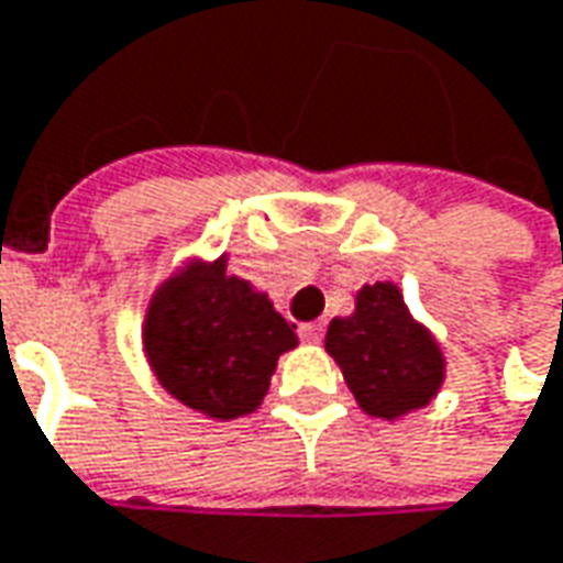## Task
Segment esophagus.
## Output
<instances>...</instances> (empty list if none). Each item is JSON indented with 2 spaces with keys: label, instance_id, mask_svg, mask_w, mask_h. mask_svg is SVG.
I'll return each mask as SVG.
<instances>
[{
  "label": "esophagus",
  "instance_id": "1",
  "mask_svg": "<svg viewBox=\"0 0 563 563\" xmlns=\"http://www.w3.org/2000/svg\"><path fill=\"white\" fill-rule=\"evenodd\" d=\"M300 338H303V341H310V344H319V341H322V325H319V322H307V325H300Z\"/></svg>",
  "mask_w": 563,
  "mask_h": 563
}]
</instances>
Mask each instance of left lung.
<instances>
[{
  "instance_id": "1",
  "label": "left lung",
  "mask_w": 563,
  "mask_h": 563,
  "mask_svg": "<svg viewBox=\"0 0 563 563\" xmlns=\"http://www.w3.org/2000/svg\"><path fill=\"white\" fill-rule=\"evenodd\" d=\"M325 351L341 366L360 410L378 420L420 410L444 382L442 347L407 310L395 282L363 285L354 313L329 322Z\"/></svg>"
}]
</instances>
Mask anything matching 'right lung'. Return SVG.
I'll list each match as a JSON object with an SVG mask.
<instances>
[{
  "label": "right lung",
  "instance_id": "1",
  "mask_svg": "<svg viewBox=\"0 0 563 563\" xmlns=\"http://www.w3.org/2000/svg\"><path fill=\"white\" fill-rule=\"evenodd\" d=\"M141 341L165 391L209 420L253 413L278 357L297 347L269 294L228 272V253L194 256L165 278L146 303Z\"/></svg>",
  "mask_w": 563,
  "mask_h": 563
}]
</instances>
